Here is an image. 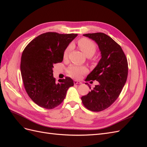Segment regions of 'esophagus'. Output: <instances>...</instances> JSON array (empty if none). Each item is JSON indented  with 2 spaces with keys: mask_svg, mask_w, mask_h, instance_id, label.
<instances>
[{
  "mask_svg": "<svg viewBox=\"0 0 147 147\" xmlns=\"http://www.w3.org/2000/svg\"><path fill=\"white\" fill-rule=\"evenodd\" d=\"M74 83L75 84H81L82 82H80V81H78V80H74Z\"/></svg>",
  "mask_w": 147,
  "mask_h": 147,
  "instance_id": "34e87169",
  "label": "esophagus"
}]
</instances>
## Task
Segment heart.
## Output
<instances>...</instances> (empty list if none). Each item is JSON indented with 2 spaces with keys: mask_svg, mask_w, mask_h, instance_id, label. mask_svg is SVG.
<instances>
[{
  "mask_svg": "<svg viewBox=\"0 0 147 147\" xmlns=\"http://www.w3.org/2000/svg\"><path fill=\"white\" fill-rule=\"evenodd\" d=\"M78 45L80 50L87 57H91L95 54L97 51V46L94 42H93L90 39L82 38L78 41ZM72 50V45H69L66 47L63 53V58H67L70 50ZM67 74L70 76L74 78H78L82 75L88 72L86 67L80 66L77 65H71L67 70Z\"/></svg>",
  "mask_w": 147,
  "mask_h": 147,
  "instance_id": "obj_1",
  "label": "heart"
}]
</instances>
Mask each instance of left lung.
<instances>
[{
	"label": "left lung",
	"instance_id": "8db88e82",
	"mask_svg": "<svg viewBox=\"0 0 147 147\" xmlns=\"http://www.w3.org/2000/svg\"><path fill=\"white\" fill-rule=\"evenodd\" d=\"M83 35L97 43L102 57L86 79L97 80L99 84L81 99L87 109L100 112L113 104L121 93L127 80V60L121 47L109 35L102 32Z\"/></svg>",
	"mask_w": 147,
	"mask_h": 147
}]
</instances>
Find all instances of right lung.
I'll return each mask as SVG.
<instances>
[{"mask_svg":"<svg viewBox=\"0 0 147 147\" xmlns=\"http://www.w3.org/2000/svg\"><path fill=\"white\" fill-rule=\"evenodd\" d=\"M78 35L48 32L38 35L22 53L21 73L26 92L35 104L53 109L65 99L72 78L66 77L58 82L53 78V65L61 63L66 47Z\"/></svg>","mask_w":147,"mask_h":147,"instance_id":"right-lung-1","label":"right lung"}]
</instances>
